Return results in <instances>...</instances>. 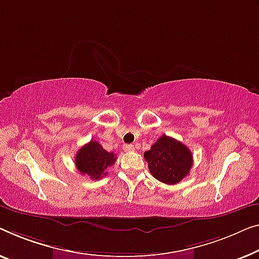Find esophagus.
Returning a JSON list of instances; mask_svg holds the SVG:
<instances>
[{
    "label": "esophagus",
    "mask_w": 259,
    "mask_h": 259,
    "mask_svg": "<svg viewBox=\"0 0 259 259\" xmlns=\"http://www.w3.org/2000/svg\"><path fill=\"white\" fill-rule=\"evenodd\" d=\"M123 149H124L125 151H133L134 150V145L133 144H124V145H123Z\"/></svg>",
    "instance_id": "esophagus-1"
}]
</instances>
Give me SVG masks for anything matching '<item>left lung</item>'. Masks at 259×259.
<instances>
[{
  "label": "left lung",
  "instance_id": "obj_1",
  "mask_svg": "<svg viewBox=\"0 0 259 259\" xmlns=\"http://www.w3.org/2000/svg\"><path fill=\"white\" fill-rule=\"evenodd\" d=\"M149 171L165 184H177L187 177L192 166V154L182 142L163 135L144 152Z\"/></svg>",
  "mask_w": 259,
  "mask_h": 259
}]
</instances>
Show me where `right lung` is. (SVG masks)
I'll return each instance as SVG.
<instances>
[{"label":"right lung","instance_id":"1","mask_svg":"<svg viewBox=\"0 0 259 259\" xmlns=\"http://www.w3.org/2000/svg\"><path fill=\"white\" fill-rule=\"evenodd\" d=\"M116 162V156L102 148L96 141H90L83 145L76 154L75 163L82 175H87L92 180H100L108 172L105 170Z\"/></svg>","mask_w":259,"mask_h":259}]
</instances>
